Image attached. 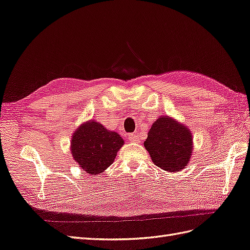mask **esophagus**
<instances>
[{
    "label": "esophagus",
    "instance_id": "esophagus-1",
    "mask_svg": "<svg viewBox=\"0 0 250 250\" xmlns=\"http://www.w3.org/2000/svg\"><path fill=\"white\" fill-rule=\"evenodd\" d=\"M127 138H129L130 142H133V143H138L139 142V135L138 134H130L129 136H127Z\"/></svg>",
    "mask_w": 250,
    "mask_h": 250
}]
</instances>
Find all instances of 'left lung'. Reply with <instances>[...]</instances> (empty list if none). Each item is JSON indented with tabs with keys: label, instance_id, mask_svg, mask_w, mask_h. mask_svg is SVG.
I'll use <instances>...</instances> for the list:
<instances>
[{
	"label": "left lung",
	"instance_id": "left-lung-1",
	"mask_svg": "<svg viewBox=\"0 0 250 250\" xmlns=\"http://www.w3.org/2000/svg\"><path fill=\"white\" fill-rule=\"evenodd\" d=\"M144 146L154 165L168 172H177L189 163L193 135L182 123L169 116H160L149 130Z\"/></svg>",
	"mask_w": 250,
	"mask_h": 250
}]
</instances>
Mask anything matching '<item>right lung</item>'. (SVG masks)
Returning a JSON list of instances; mask_svg holds the SVG:
<instances>
[{"label":"right lung","instance_id":"right-lung-1","mask_svg":"<svg viewBox=\"0 0 250 250\" xmlns=\"http://www.w3.org/2000/svg\"><path fill=\"white\" fill-rule=\"evenodd\" d=\"M70 152L82 169L92 176L100 175L113 164L125 142L118 133L107 130L96 120H88L74 131Z\"/></svg>","mask_w":250,"mask_h":250}]
</instances>
